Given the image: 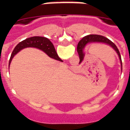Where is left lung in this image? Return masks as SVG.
<instances>
[{"mask_svg":"<svg viewBox=\"0 0 130 130\" xmlns=\"http://www.w3.org/2000/svg\"><path fill=\"white\" fill-rule=\"evenodd\" d=\"M90 43H105V44L111 46L112 49H114L117 55H119V59H120V64H121V70H122V59L121 56H120V52H119V49L116 46V45L113 42H112L111 40H109L107 38L104 37L103 36L100 35H96V34H90V35L86 36L85 37L83 38L78 43L77 45V52L79 56V59H80V62L83 61L84 57H85V53L83 52L84 48L85 47V46L87 44Z\"/></svg>","mask_w":130,"mask_h":130,"instance_id":"left-lung-1","label":"left lung"}]
</instances>
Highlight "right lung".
Here are the masks:
<instances>
[{"label": "right lung", "instance_id": "right-lung-1", "mask_svg": "<svg viewBox=\"0 0 130 130\" xmlns=\"http://www.w3.org/2000/svg\"><path fill=\"white\" fill-rule=\"evenodd\" d=\"M26 47L37 48L45 53L49 57L62 62V60L58 57L57 52L55 51L54 45L49 39L45 37H41V36H34V37L29 38L23 40L16 45L10 57L9 66L11 62V60L15 55L18 52H19L21 50Z\"/></svg>", "mask_w": 130, "mask_h": 130}]
</instances>
